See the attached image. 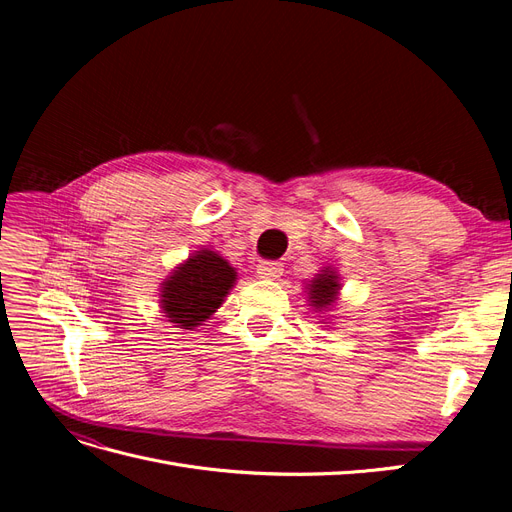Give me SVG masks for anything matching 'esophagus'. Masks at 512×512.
Instances as JSON below:
<instances>
[{
  "instance_id": "esophagus-1",
  "label": "esophagus",
  "mask_w": 512,
  "mask_h": 512,
  "mask_svg": "<svg viewBox=\"0 0 512 512\" xmlns=\"http://www.w3.org/2000/svg\"><path fill=\"white\" fill-rule=\"evenodd\" d=\"M256 273L258 277H262V280H277L284 273V267L282 262L277 260H260V265L256 267Z\"/></svg>"
}]
</instances>
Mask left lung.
I'll list each match as a JSON object with an SVG mask.
<instances>
[{"mask_svg":"<svg viewBox=\"0 0 512 512\" xmlns=\"http://www.w3.org/2000/svg\"><path fill=\"white\" fill-rule=\"evenodd\" d=\"M337 290H339L337 275L327 269L324 273H318L312 280V284H309V299H312V305L316 309L329 307L337 297Z\"/></svg>","mask_w":512,"mask_h":512,"instance_id":"8db88e82","label":"left lung"}]
</instances>
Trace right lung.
<instances>
[{"label": "right lung", "mask_w": 512, "mask_h": 512, "mask_svg": "<svg viewBox=\"0 0 512 512\" xmlns=\"http://www.w3.org/2000/svg\"><path fill=\"white\" fill-rule=\"evenodd\" d=\"M235 282V269L220 254L200 250L162 284L164 314L181 329L198 327L222 305Z\"/></svg>", "instance_id": "1"}]
</instances>
